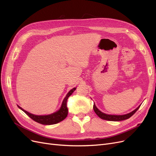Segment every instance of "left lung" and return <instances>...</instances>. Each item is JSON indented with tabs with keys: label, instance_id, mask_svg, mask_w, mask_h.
<instances>
[{
	"label": "left lung",
	"instance_id": "obj_1",
	"mask_svg": "<svg viewBox=\"0 0 156 156\" xmlns=\"http://www.w3.org/2000/svg\"><path fill=\"white\" fill-rule=\"evenodd\" d=\"M140 106H139L133 111H132V112L128 113V114L124 115H109L105 114V113H103L99 110L98 108L96 107L95 104H94L93 108H94V112H96V114L101 119L108 120V121H121V120H124L126 119H128L129 118H130L132 115H133L136 112V111L139 109Z\"/></svg>",
	"mask_w": 156,
	"mask_h": 156
}]
</instances>
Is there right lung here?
Instances as JSON below:
<instances>
[{"label": "right lung", "instance_id": "add662e5", "mask_svg": "<svg viewBox=\"0 0 156 156\" xmlns=\"http://www.w3.org/2000/svg\"><path fill=\"white\" fill-rule=\"evenodd\" d=\"M75 89H76V88H73L67 94L66 96L64 99L63 102L62 103V106H61L60 109L58 111H56V112L53 113V114L49 115H44V116L34 115L31 114V113L28 112L24 109H23V108L20 106L18 105L17 106L19 108H21L23 112H25L26 114L30 118V119H32L35 122H37V123L44 124V125H51V124H57L58 122L62 121L66 119V118L68 113V109L67 107V100L68 98L72 95V94L75 91Z\"/></svg>", "mask_w": 156, "mask_h": 156}]
</instances>
